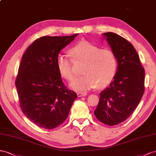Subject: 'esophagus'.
<instances>
[{
    "label": "esophagus",
    "mask_w": 156,
    "mask_h": 156,
    "mask_svg": "<svg viewBox=\"0 0 156 156\" xmlns=\"http://www.w3.org/2000/svg\"><path fill=\"white\" fill-rule=\"evenodd\" d=\"M77 95H78V97H83V96L86 95L87 93H83V92H79V93H77Z\"/></svg>",
    "instance_id": "34e87169"
}]
</instances>
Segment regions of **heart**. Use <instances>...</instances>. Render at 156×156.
<instances>
[{
    "mask_svg": "<svg viewBox=\"0 0 156 156\" xmlns=\"http://www.w3.org/2000/svg\"><path fill=\"white\" fill-rule=\"evenodd\" d=\"M72 59L63 53H59L56 66L60 75L68 81L74 77L73 61H84L82 76L76 78L70 87L78 91H85L98 87L105 86L112 80L118 67L114 52L108 48H100L87 41H82L70 49Z\"/></svg>",
    "mask_w": 156,
    "mask_h": 156,
    "instance_id": "obj_1",
    "label": "heart"
}]
</instances>
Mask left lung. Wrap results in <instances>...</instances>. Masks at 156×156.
Masks as SVG:
<instances>
[{"mask_svg":"<svg viewBox=\"0 0 156 156\" xmlns=\"http://www.w3.org/2000/svg\"><path fill=\"white\" fill-rule=\"evenodd\" d=\"M118 61L113 81L100 93L94 114L100 122L115 126L130 116L144 92L145 71L132 44L114 33H103Z\"/></svg>","mask_w":156,"mask_h":156,"instance_id":"left-lung-1","label":"left lung"}]
</instances>
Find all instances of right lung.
Masks as SVG:
<instances>
[{"label": "right lung", "instance_id": "1", "mask_svg": "<svg viewBox=\"0 0 156 156\" xmlns=\"http://www.w3.org/2000/svg\"><path fill=\"white\" fill-rule=\"evenodd\" d=\"M78 34L41 37L22 56L16 80L20 106L25 116L40 127L52 129L61 125L77 98L62 81L56 58Z\"/></svg>", "mask_w": 156, "mask_h": 156}]
</instances>
